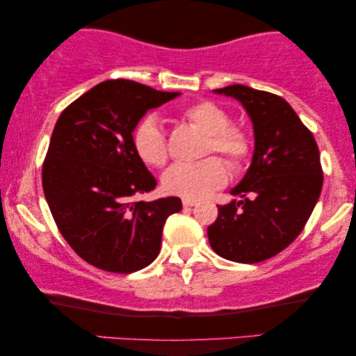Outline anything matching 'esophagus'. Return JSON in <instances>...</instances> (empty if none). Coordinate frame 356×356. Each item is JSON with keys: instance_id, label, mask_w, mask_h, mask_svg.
Listing matches in <instances>:
<instances>
[{"instance_id": "1", "label": "esophagus", "mask_w": 356, "mask_h": 356, "mask_svg": "<svg viewBox=\"0 0 356 356\" xmlns=\"http://www.w3.org/2000/svg\"><path fill=\"white\" fill-rule=\"evenodd\" d=\"M197 201H194V199H183V206L184 207H193L196 206Z\"/></svg>"}]
</instances>
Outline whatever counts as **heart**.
Masks as SVG:
<instances>
[{
  "instance_id": "1",
  "label": "heart",
  "mask_w": 356,
  "mask_h": 356,
  "mask_svg": "<svg viewBox=\"0 0 356 356\" xmlns=\"http://www.w3.org/2000/svg\"><path fill=\"white\" fill-rule=\"evenodd\" d=\"M183 120L206 134L202 155L218 154L233 172H241L250 162L252 140L245 128L230 124V115L222 106L209 100L196 102L183 110ZM138 157L149 167H163L168 162V143L155 118H145L133 134ZM228 179L225 163L217 157L196 163H177L162 177V186L168 194L184 199H201L222 188Z\"/></svg>"
}]
</instances>
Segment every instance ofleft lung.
I'll return each mask as SVG.
<instances>
[{
  "label": "left lung",
  "mask_w": 356,
  "mask_h": 356,
  "mask_svg": "<svg viewBox=\"0 0 356 356\" xmlns=\"http://www.w3.org/2000/svg\"><path fill=\"white\" fill-rule=\"evenodd\" d=\"M216 92L241 102L256 144L250 170L232 189L241 201L217 206L209 243L228 261L254 264L284 251L305 228L323 189L319 149L282 97L241 84Z\"/></svg>",
  "instance_id": "8db88e82"
}]
</instances>
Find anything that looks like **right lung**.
<instances>
[{"label":"right lung","mask_w":356,"mask_h":356,"mask_svg":"<svg viewBox=\"0 0 356 356\" xmlns=\"http://www.w3.org/2000/svg\"><path fill=\"white\" fill-rule=\"evenodd\" d=\"M126 79L100 82L67 105L53 129L42 186L58 230L90 266L116 274L159 256L162 230L179 197L136 196L157 186L133 145L147 110L178 97Z\"/></svg>","instance_id":"1"}]
</instances>
